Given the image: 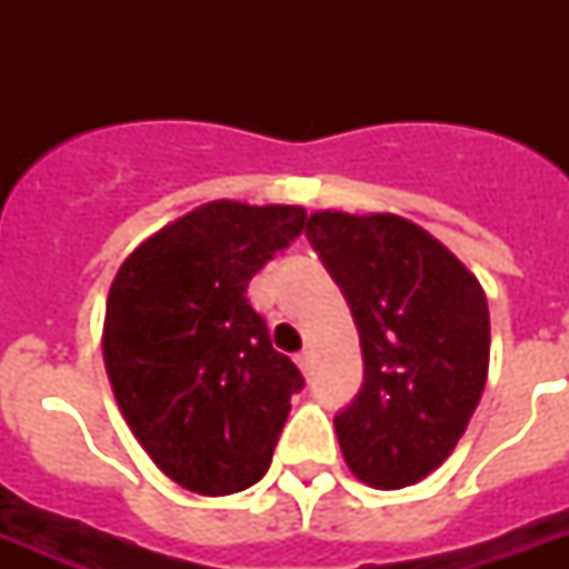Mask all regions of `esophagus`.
<instances>
[{
  "mask_svg": "<svg viewBox=\"0 0 569 569\" xmlns=\"http://www.w3.org/2000/svg\"><path fill=\"white\" fill-rule=\"evenodd\" d=\"M295 363L301 366V372H303V375H310V372H312V351H310V348H303L301 355L295 357Z\"/></svg>",
  "mask_w": 569,
  "mask_h": 569,
  "instance_id": "34e87169",
  "label": "esophagus"
}]
</instances>
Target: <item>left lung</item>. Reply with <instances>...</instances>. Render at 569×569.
Returning <instances> with one entry per match:
<instances>
[{
	"mask_svg": "<svg viewBox=\"0 0 569 569\" xmlns=\"http://www.w3.org/2000/svg\"><path fill=\"white\" fill-rule=\"evenodd\" d=\"M307 239L363 348V387L333 416L342 455L378 490L416 485L449 458L485 392V292L455 253L398 214L316 212Z\"/></svg>",
	"mask_w": 569,
	"mask_h": 569,
	"instance_id": "1",
	"label": "left lung"
}]
</instances>
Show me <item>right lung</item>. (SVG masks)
<instances>
[{
    "instance_id": "obj_1",
    "label": "right lung",
    "mask_w": 569,
    "mask_h": 569,
    "mask_svg": "<svg viewBox=\"0 0 569 569\" xmlns=\"http://www.w3.org/2000/svg\"><path fill=\"white\" fill-rule=\"evenodd\" d=\"M303 223L301 206L214 200L138 244L111 283L102 355L114 398L186 490L239 493L271 463L303 375L274 351L248 283Z\"/></svg>"
}]
</instances>
